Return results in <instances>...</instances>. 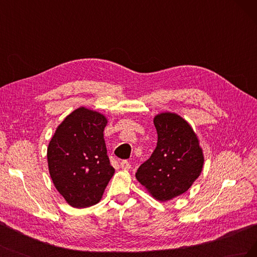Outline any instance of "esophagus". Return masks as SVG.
Listing matches in <instances>:
<instances>
[{"label":"esophagus","mask_w":257,"mask_h":257,"mask_svg":"<svg viewBox=\"0 0 257 257\" xmlns=\"http://www.w3.org/2000/svg\"><path fill=\"white\" fill-rule=\"evenodd\" d=\"M120 167L124 170H128L131 168V165L127 161H122V162H120Z\"/></svg>","instance_id":"obj_1"}]
</instances>
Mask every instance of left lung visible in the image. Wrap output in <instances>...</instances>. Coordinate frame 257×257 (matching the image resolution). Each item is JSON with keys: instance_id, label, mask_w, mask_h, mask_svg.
Listing matches in <instances>:
<instances>
[{"instance_id": "1", "label": "left lung", "mask_w": 257, "mask_h": 257, "mask_svg": "<svg viewBox=\"0 0 257 257\" xmlns=\"http://www.w3.org/2000/svg\"><path fill=\"white\" fill-rule=\"evenodd\" d=\"M153 123L157 148L139 166L136 179L153 197L166 201L191 188L203 169L204 154L196 134L180 115L162 112Z\"/></svg>"}]
</instances>
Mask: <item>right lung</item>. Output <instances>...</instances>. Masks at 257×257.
Masks as SVG:
<instances>
[{"mask_svg": "<svg viewBox=\"0 0 257 257\" xmlns=\"http://www.w3.org/2000/svg\"><path fill=\"white\" fill-rule=\"evenodd\" d=\"M106 116L80 107L58 126L47 149L49 174L67 204H97L114 174L104 141Z\"/></svg>", "mask_w": 257, "mask_h": 257, "instance_id": "right-lung-1", "label": "right lung"}]
</instances>
